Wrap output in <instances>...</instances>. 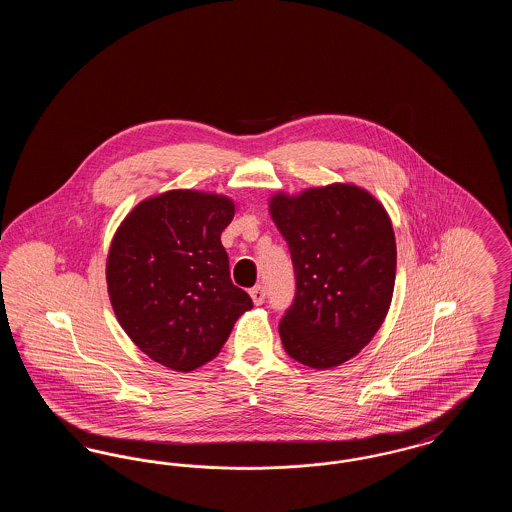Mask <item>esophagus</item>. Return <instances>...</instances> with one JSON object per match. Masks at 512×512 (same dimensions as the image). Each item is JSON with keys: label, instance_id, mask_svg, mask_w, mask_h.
Instances as JSON below:
<instances>
[{"label": "esophagus", "instance_id": "1", "mask_svg": "<svg viewBox=\"0 0 512 512\" xmlns=\"http://www.w3.org/2000/svg\"><path fill=\"white\" fill-rule=\"evenodd\" d=\"M249 295H251V299H253V303H255V305H263V303H265V297H267V293H265V288H263V286H255V288H251V290H249Z\"/></svg>", "mask_w": 512, "mask_h": 512}]
</instances>
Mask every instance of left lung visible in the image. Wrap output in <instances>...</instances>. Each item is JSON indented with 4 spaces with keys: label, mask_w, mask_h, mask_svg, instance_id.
<instances>
[{
    "label": "left lung",
    "mask_w": 512,
    "mask_h": 512,
    "mask_svg": "<svg viewBox=\"0 0 512 512\" xmlns=\"http://www.w3.org/2000/svg\"><path fill=\"white\" fill-rule=\"evenodd\" d=\"M288 242L295 297L278 332L301 365L332 368L374 338L390 309L397 247L386 209L363 188L330 184L270 199Z\"/></svg>",
    "instance_id": "8db88e82"
}]
</instances>
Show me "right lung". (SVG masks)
<instances>
[{
	"instance_id": "right-lung-1",
	"label": "right lung",
	"mask_w": 512,
	"mask_h": 512,
	"mask_svg": "<svg viewBox=\"0 0 512 512\" xmlns=\"http://www.w3.org/2000/svg\"><path fill=\"white\" fill-rule=\"evenodd\" d=\"M224 195L172 190L122 220L107 257V290L124 332L149 359L190 372L219 355L234 322L253 307L230 280Z\"/></svg>"
}]
</instances>
